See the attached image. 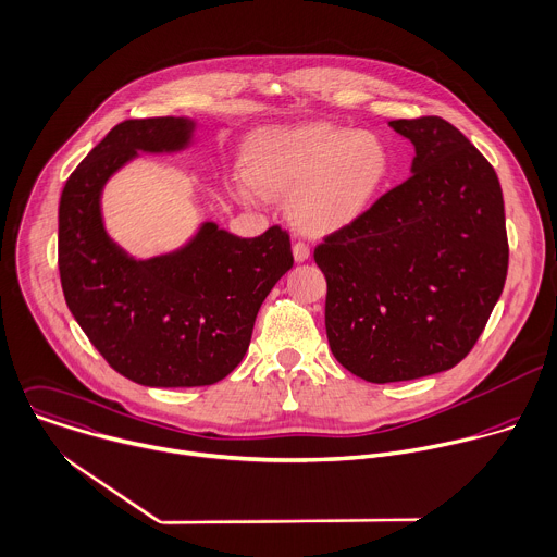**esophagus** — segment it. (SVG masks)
Returning a JSON list of instances; mask_svg holds the SVG:
<instances>
[{
    "label": "esophagus",
    "mask_w": 557,
    "mask_h": 557,
    "mask_svg": "<svg viewBox=\"0 0 557 557\" xmlns=\"http://www.w3.org/2000/svg\"><path fill=\"white\" fill-rule=\"evenodd\" d=\"M292 252H294L296 263H305V261L311 257L309 246H307V244H302V242H296V244H294V248H292Z\"/></svg>",
    "instance_id": "obj_1"
}]
</instances>
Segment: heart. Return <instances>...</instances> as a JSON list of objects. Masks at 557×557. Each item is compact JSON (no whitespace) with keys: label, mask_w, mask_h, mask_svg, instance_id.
Wrapping results in <instances>:
<instances>
[{"label":"heart","mask_w":557,"mask_h":557,"mask_svg":"<svg viewBox=\"0 0 557 557\" xmlns=\"http://www.w3.org/2000/svg\"><path fill=\"white\" fill-rule=\"evenodd\" d=\"M246 171L235 184L242 199L289 195L292 226L324 237L367 214L388 180L391 156L371 132L322 123L272 127L248 140Z\"/></svg>","instance_id":"obj_1"}]
</instances>
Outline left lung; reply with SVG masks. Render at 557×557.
<instances>
[{
	"mask_svg": "<svg viewBox=\"0 0 557 557\" xmlns=\"http://www.w3.org/2000/svg\"><path fill=\"white\" fill-rule=\"evenodd\" d=\"M388 125L414 145L412 175L313 250L331 354L373 384L459 364L509 263L503 190L483 153L438 116Z\"/></svg>",
	"mask_w": 557,
	"mask_h": 557,
	"instance_id": "8db88e82",
	"label": "left lung"
}]
</instances>
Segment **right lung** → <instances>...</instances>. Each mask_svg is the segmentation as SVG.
Returning a JSON list of instances; mask_svg holds the SVG:
<instances>
[{"label": "right lung", "instance_id": "right-lung-1", "mask_svg": "<svg viewBox=\"0 0 557 557\" xmlns=\"http://www.w3.org/2000/svg\"><path fill=\"white\" fill-rule=\"evenodd\" d=\"M193 132L175 116L116 125L67 177L59 203L65 302L107 364L143 386H210L233 373L265 296L294 265L281 226L242 239L206 221L184 248L147 261L109 239L107 180L138 151L186 149Z\"/></svg>", "mask_w": 557, "mask_h": 557}]
</instances>
